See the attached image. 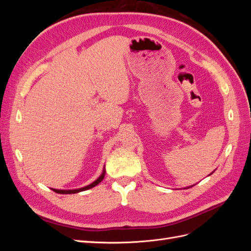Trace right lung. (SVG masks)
I'll return each mask as SVG.
<instances>
[{
  "instance_id": "1",
  "label": "right lung",
  "mask_w": 251,
  "mask_h": 251,
  "mask_svg": "<svg viewBox=\"0 0 251 251\" xmlns=\"http://www.w3.org/2000/svg\"><path fill=\"white\" fill-rule=\"evenodd\" d=\"M104 175H105V171L103 170L102 174L100 176V178H98L97 180H95L93 183H91L90 185L88 186H85V187H81V188H78V189H70V191H62V189H53V192H55L57 194H76V193H79V192H82V191H87V189L89 188H92L94 186H96L98 183H100V182L102 181V179L104 178Z\"/></svg>"
}]
</instances>
